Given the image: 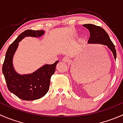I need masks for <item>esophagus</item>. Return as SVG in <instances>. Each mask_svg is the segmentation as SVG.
<instances>
[{
  "label": "esophagus",
  "instance_id": "1",
  "mask_svg": "<svg viewBox=\"0 0 123 123\" xmlns=\"http://www.w3.org/2000/svg\"><path fill=\"white\" fill-rule=\"evenodd\" d=\"M62 61L64 62H69V61H70V59H69V57L65 56V57H64V58H63Z\"/></svg>",
  "mask_w": 123,
  "mask_h": 123
}]
</instances>
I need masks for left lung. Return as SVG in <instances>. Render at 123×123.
<instances>
[{"instance_id":"obj_1","label":"left lung","mask_w":123,"mask_h":123,"mask_svg":"<svg viewBox=\"0 0 123 123\" xmlns=\"http://www.w3.org/2000/svg\"><path fill=\"white\" fill-rule=\"evenodd\" d=\"M83 26L87 28L90 32V38L88 40L89 44H101L105 45L110 49L116 59L117 54L115 46L110 39L108 33L102 27L91 24H84Z\"/></svg>"}]
</instances>
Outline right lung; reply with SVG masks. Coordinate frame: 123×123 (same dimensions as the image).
<instances>
[{
  "mask_svg": "<svg viewBox=\"0 0 123 123\" xmlns=\"http://www.w3.org/2000/svg\"><path fill=\"white\" fill-rule=\"evenodd\" d=\"M44 30H27L19 34L9 46L2 67L7 87L11 93L25 100H33L44 96L49 89L50 77L55 73L58 61L54 64H45L30 74H19L15 70L13 58L20 42L25 37H40Z\"/></svg>",
  "mask_w": 123,
  "mask_h": 123,
  "instance_id": "right-lung-1",
  "label": "right lung"
}]
</instances>
